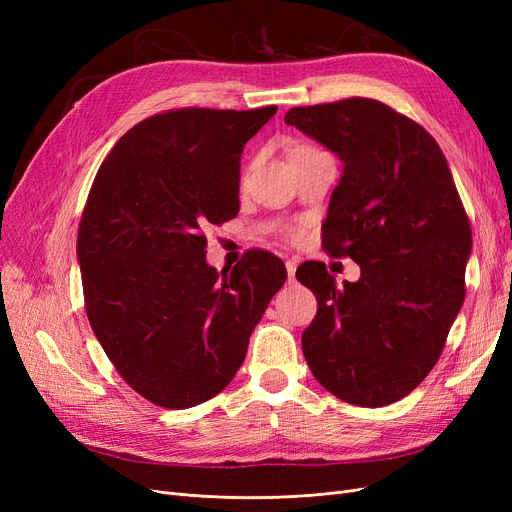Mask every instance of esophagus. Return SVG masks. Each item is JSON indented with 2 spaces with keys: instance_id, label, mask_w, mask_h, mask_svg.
Listing matches in <instances>:
<instances>
[{
  "instance_id": "obj_1",
  "label": "esophagus",
  "mask_w": 512,
  "mask_h": 512,
  "mask_svg": "<svg viewBox=\"0 0 512 512\" xmlns=\"http://www.w3.org/2000/svg\"><path fill=\"white\" fill-rule=\"evenodd\" d=\"M286 271H288V282H294V273H297V262L286 260Z\"/></svg>"
}]
</instances>
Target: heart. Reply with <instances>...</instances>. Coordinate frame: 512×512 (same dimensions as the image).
<instances>
[{
    "instance_id": "obj_1",
    "label": "heart",
    "mask_w": 512,
    "mask_h": 512,
    "mask_svg": "<svg viewBox=\"0 0 512 512\" xmlns=\"http://www.w3.org/2000/svg\"><path fill=\"white\" fill-rule=\"evenodd\" d=\"M299 149H303V147H299Z\"/></svg>"
}]
</instances>
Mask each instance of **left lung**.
I'll use <instances>...</instances> for the list:
<instances>
[{
	"label": "left lung",
	"instance_id": "8db88e82",
	"mask_svg": "<svg viewBox=\"0 0 512 512\" xmlns=\"http://www.w3.org/2000/svg\"><path fill=\"white\" fill-rule=\"evenodd\" d=\"M284 121L344 162L322 247L361 267L335 286L324 262L297 280L318 312L301 346L316 380L354 406H389L438 363L466 297L472 228L440 145L378 100L290 108Z\"/></svg>",
	"mask_w": 512,
	"mask_h": 512
}]
</instances>
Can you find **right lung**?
I'll return each mask as SVG.
<instances>
[{"instance_id":"add662e5","label":"right lung","mask_w":512,"mask_h":512,"mask_svg":"<svg viewBox=\"0 0 512 512\" xmlns=\"http://www.w3.org/2000/svg\"><path fill=\"white\" fill-rule=\"evenodd\" d=\"M275 111L190 106L143 119L91 185L76 237L85 312L119 376L151 404L183 410L226 389L286 282L265 250L218 273L203 235L239 213L243 145Z\"/></svg>"}]
</instances>
